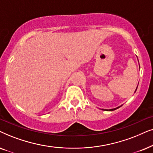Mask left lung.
Segmentation results:
<instances>
[{
  "instance_id": "1",
  "label": "left lung",
  "mask_w": 153,
  "mask_h": 153,
  "mask_svg": "<svg viewBox=\"0 0 153 153\" xmlns=\"http://www.w3.org/2000/svg\"><path fill=\"white\" fill-rule=\"evenodd\" d=\"M140 67V66H139ZM137 87H136V90H135V92H136V89H137ZM120 106H122V105H120ZM120 106H119V107H117V108H113V109H109V110H105V111H114V110H115V109H117L118 108H120ZM102 110H103V109H102Z\"/></svg>"
}]
</instances>
